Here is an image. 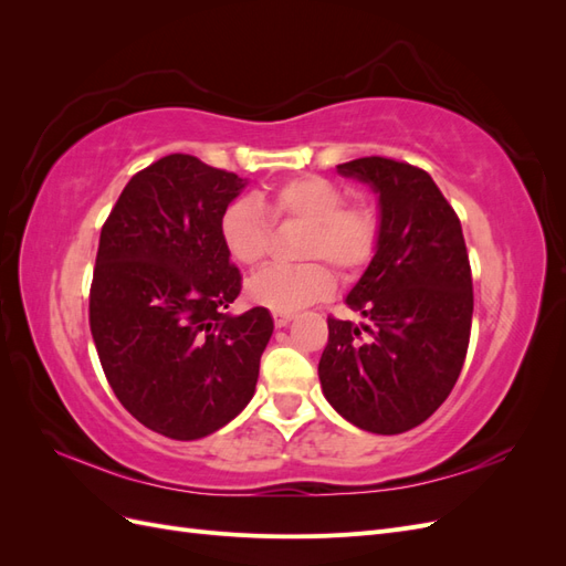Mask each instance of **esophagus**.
Instances as JSON below:
<instances>
[{
  "mask_svg": "<svg viewBox=\"0 0 566 566\" xmlns=\"http://www.w3.org/2000/svg\"><path fill=\"white\" fill-rule=\"evenodd\" d=\"M295 318L293 312H283V310H273V323H276V328H283L290 321Z\"/></svg>",
  "mask_w": 566,
  "mask_h": 566,
  "instance_id": "obj_1",
  "label": "esophagus"
}]
</instances>
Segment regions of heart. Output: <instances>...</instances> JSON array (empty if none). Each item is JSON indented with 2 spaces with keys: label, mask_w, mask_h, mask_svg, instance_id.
<instances>
[{
  "label": "heart",
  "mask_w": 566,
  "mask_h": 566,
  "mask_svg": "<svg viewBox=\"0 0 566 566\" xmlns=\"http://www.w3.org/2000/svg\"><path fill=\"white\" fill-rule=\"evenodd\" d=\"M345 188L318 175H302L269 188L260 198H238L219 214L221 248L235 264L256 266L271 243V221H304L297 256L306 262L266 266L248 281V297L271 310H297L335 287V266L354 276L378 252L382 221L368 198L345 200ZM268 211L264 213L263 210ZM326 264L323 265L322 262Z\"/></svg>",
  "instance_id": "1"
}]
</instances>
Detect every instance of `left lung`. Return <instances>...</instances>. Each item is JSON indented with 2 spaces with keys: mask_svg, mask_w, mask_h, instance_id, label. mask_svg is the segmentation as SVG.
I'll return each mask as SVG.
<instances>
[{
  "mask_svg": "<svg viewBox=\"0 0 566 566\" xmlns=\"http://www.w3.org/2000/svg\"><path fill=\"white\" fill-rule=\"evenodd\" d=\"M337 169L380 193L382 231L347 295L368 323L328 316L318 378L342 418L373 434H401L447 401L465 364L474 306L465 238L424 169L382 156Z\"/></svg>",
  "mask_w": 566,
  "mask_h": 566,
  "instance_id": "8db88e82",
  "label": "left lung"
}]
</instances>
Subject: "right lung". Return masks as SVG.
I'll list each match as a JSON object with an SVG mask.
<instances>
[{
	"label": "right lung",
	"instance_id": "right-lung-1",
	"mask_svg": "<svg viewBox=\"0 0 566 566\" xmlns=\"http://www.w3.org/2000/svg\"><path fill=\"white\" fill-rule=\"evenodd\" d=\"M245 181L172 153L136 172L98 238L90 328L106 380L148 430L191 441L248 406L271 314L227 310L243 276L219 214Z\"/></svg>",
	"mask_w": 566,
	"mask_h": 566
}]
</instances>
